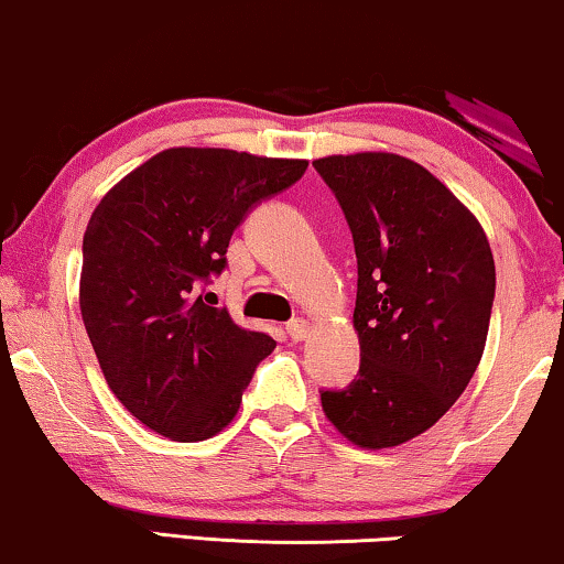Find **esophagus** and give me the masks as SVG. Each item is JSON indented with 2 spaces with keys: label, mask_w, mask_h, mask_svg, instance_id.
<instances>
[{
  "label": "esophagus",
  "mask_w": 564,
  "mask_h": 564,
  "mask_svg": "<svg viewBox=\"0 0 564 564\" xmlns=\"http://www.w3.org/2000/svg\"><path fill=\"white\" fill-rule=\"evenodd\" d=\"M288 334L292 341H305L307 334H311V323H307L305 318H295L288 323Z\"/></svg>",
  "instance_id": "esophagus-1"
}]
</instances>
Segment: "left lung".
<instances>
[{
  "mask_svg": "<svg viewBox=\"0 0 564 564\" xmlns=\"http://www.w3.org/2000/svg\"><path fill=\"white\" fill-rule=\"evenodd\" d=\"M357 251L359 377L323 390L326 419L361 449L429 431L473 380L488 338L496 261L480 220L415 161L361 151L313 161Z\"/></svg>",
  "mask_w": 564,
  "mask_h": 564,
  "instance_id": "obj_1",
  "label": "left lung"
}]
</instances>
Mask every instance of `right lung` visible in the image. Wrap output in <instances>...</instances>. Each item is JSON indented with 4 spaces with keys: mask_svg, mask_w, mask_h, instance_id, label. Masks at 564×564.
<instances>
[{
    "mask_svg": "<svg viewBox=\"0 0 564 564\" xmlns=\"http://www.w3.org/2000/svg\"><path fill=\"white\" fill-rule=\"evenodd\" d=\"M305 159L166 149L115 184L84 230L79 307L107 388L143 426L205 442L236 419L274 338L203 295L259 199L305 174Z\"/></svg>",
    "mask_w": 564,
    "mask_h": 564,
    "instance_id": "add662e5",
    "label": "right lung"
}]
</instances>
